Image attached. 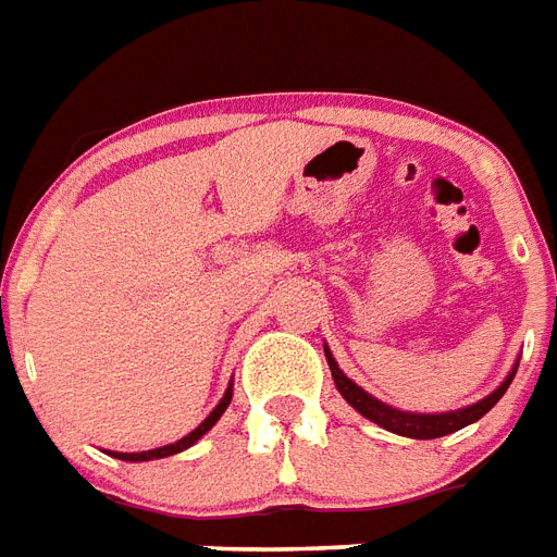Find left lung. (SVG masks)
Listing matches in <instances>:
<instances>
[{
    "mask_svg": "<svg viewBox=\"0 0 557 557\" xmlns=\"http://www.w3.org/2000/svg\"><path fill=\"white\" fill-rule=\"evenodd\" d=\"M323 352H326V364H330L332 370L335 387H338L341 396L347 398V405L356 407L358 413L379 424V428H384V431L407 436V440H440V436H448V433L459 431V428H466V424L476 422V419H483V416L500 401L503 393L509 389L511 379H515V372H518V361H515L509 375L500 381V387L492 389L488 396L474 401V405L459 407V410H448V413H410V410H398V407L370 396L364 387H358L356 381L344 375V370L338 367V361H335V356L330 352V347H323Z\"/></svg>",
    "mask_w": 557,
    "mask_h": 557,
    "instance_id": "8db88e82",
    "label": "left lung"
}]
</instances>
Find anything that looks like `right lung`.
<instances>
[{"instance_id": "obj_1", "label": "right lung", "mask_w": 557, "mask_h": 557, "mask_svg": "<svg viewBox=\"0 0 557 557\" xmlns=\"http://www.w3.org/2000/svg\"><path fill=\"white\" fill-rule=\"evenodd\" d=\"M231 398H234V381L227 384L225 396L219 398V405L210 410L208 419H205V422H201L196 431H190L187 436H182L178 442H170V445H161V448H152V450H141V454H121V450H107V454L115 459H124V462H150V459H164V457H173V454H182V450L193 448V445H196V442H199L201 436H205V433H208L210 428L219 422V416L225 413L227 405H231Z\"/></svg>"}]
</instances>
